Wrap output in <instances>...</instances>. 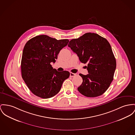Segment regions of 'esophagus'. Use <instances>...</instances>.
<instances>
[{
  "mask_svg": "<svg viewBox=\"0 0 135 135\" xmlns=\"http://www.w3.org/2000/svg\"><path fill=\"white\" fill-rule=\"evenodd\" d=\"M76 75V74L73 73H70V77H74Z\"/></svg>",
  "mask_w": 135,
  "mask_h": 135,
  "instance_id": "1",
  "label": "esophagus"
}]
</instances>
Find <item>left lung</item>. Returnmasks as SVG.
<instances>
[{"instance_id": "obj_1", "label": "left lung", "mask_w": 135, "mask_h": 135, "mask_svg": "<svg viewBox=\"0 0 135 135\" xmlns=\"http://www.w3.org/2000/svg\"><path fill=\"white\" fill-rule=\"evenodd\" d=\"M68 46L82 63H88L89 74H79L83 82L78 90L88 97L102 95L113 80L116 61L108 40L96 33H87L71 40Z\"/></svg>"}]
</instances>
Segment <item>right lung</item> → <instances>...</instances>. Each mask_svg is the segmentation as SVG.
I'll return each mask as SVG.
<instances>
[{
  "label": "right lung",
  "instance_id": "obj_1",
  "mask_svg": "<svg viewBox=\"0 0 135 135\" xmlns=\"http://www.w3.org/2000/svg\"><path fill=\"white\" fill-rule=\"evenodd\" d=\"M68 39L57 40L45 35L29 40L23 48L21 62L22 78L33 94L44 99L50 98L60 91L63 81L70 75L58 72L51 64L55 63Z\"/></svg>",
  "mask_w": 135,
  "mask_h": 135
}]
</instances>
